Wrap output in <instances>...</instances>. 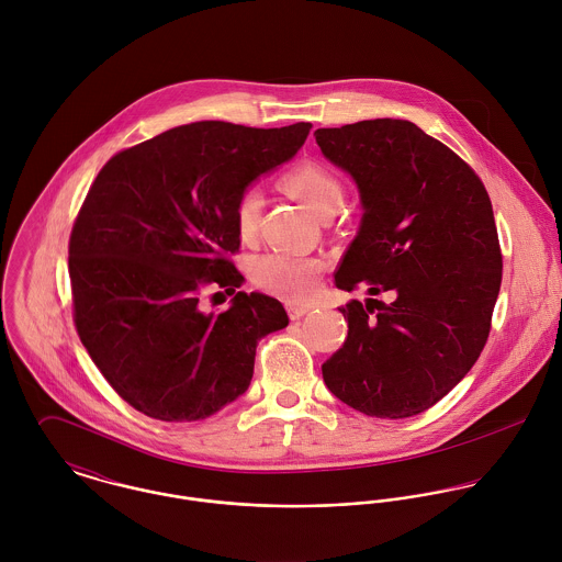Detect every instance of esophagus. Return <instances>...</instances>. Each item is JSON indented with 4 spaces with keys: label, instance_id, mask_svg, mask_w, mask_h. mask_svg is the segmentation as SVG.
Instances as JSON below:
<instances>
[{
    "label": "esophagus",
    "instance_id": "1",
    "mask_svg": "<svg viewBox=\"0 0 562 562\" xmlns=\"http://www.w3.org/2000/svg\"><path fill=\"white\" fill-rule=\"evenodd\" d=\"M310 305H296V303H288V314L292 321H301L305 314H310Z\"/></svg>",
    "mask_w": 562,
    "mask_h": 562
}]
</instances>
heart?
<instances>
[{"label":"heart","mask_w":562,"mask_h":562,"mask_svg":"<svg viewBox=\"0 0 562 562\" xmlns=\"http://www.w3.org/2000/svg\"><path fill=\"white\" fill-rule=\"evenodd\" d=\"M281 188L299 199L318 218L335 212L344 199L341 181L321 164H299L281 177ZM261 196L255 188H244L234 205V225L241 241H250L259 227ZM322 259L290 252H266L250 263V281L257 290L288 303H307L318 288Z\"/></svg>","instance_id":"b5f03b06"}]
</instances>
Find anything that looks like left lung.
I'll list each match as a JSON object with an SVG mask.
<instances>
[{
	"label": "left lung",
	"instance_id": "1",
	"mask_svg": "<svg viewBox=\"0 0 562 562\" xmlns=\"http://www.w3.org/2000/svg\"><path fill=\"white\" fill-rule=\"evenodd\" d=\"M322 154L348 170L363 218L335 272L350 301L348 337L322 363L348 406L402 419L441 401L476 363L502 283V248L481 177L450 147L401 119L316 130Z\"/></svg>",
	"mask_w": 562,
	"mask_h": 562
}]
</instances>
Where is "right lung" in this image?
<instances>
[{
  "label": "right lung",
  "instance_id": "right-lung-1",
  "mask_svg": "<svg viewBox=\"0 0 562 562\" xmlns=\"http://www.w3.org/2000/svg\"><path fill=\"white\" fill-rule=\"evenodd\" d=\"M310 130L190 123L119 151L94 177L69 238L74 322L136 411L161 422L214 415L246 392L257 341L288 326L277 299L236 292L234 205ZM221 289L237 294L233 307L205 313L202 299Z\"/></svg>",
  "mask_w": 562,
  "mask_h": 562
}]
</instances>
